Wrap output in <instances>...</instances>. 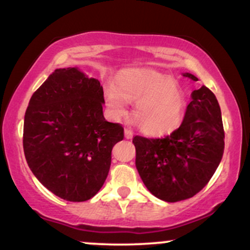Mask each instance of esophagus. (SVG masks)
I'll return each instance as SVG.
<instances>
[{"label":"esophagus","instance_id":"obj_1","mask_svg":"<svg viewBox=\"0 0 250 250\" xmlns=\"http://www.w3.org/2000/svg\"><path fill=\"white\" fill-rule=\"evenodd\" d=\"M133 135H134V133L133 131L130 130V129H128V128H125V139H133Z\"/></svg>","mask_w":250,"mask_h":250}]
</instances>
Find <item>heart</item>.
I'll return each mask as SVG.
<instances>
[{
	"label": "heart",
	"mask_w": 250,
	"mask_h": 250,
	"mask_svg": "<svg viewBox=\"0 0 250 250\" xmlns=\"http://www.w3.org/2000/svg\"><path fill=\"white\" fill-rule=\"evenodd\" d=\"M104 101L113 119L134 102L133 116L143 133L160 135L179 125L185 109V96L179 83L154 69H127L119 74L115 84L104 88Z\"/></svg>",
	"instance_id": "1"
}]
</instances>
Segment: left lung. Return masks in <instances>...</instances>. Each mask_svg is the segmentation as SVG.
Masks as SVG:
<instances>
[{
	"label": "left lung",
	"instance_id": "obj_1",
	"mask_svg": "<svg viewBox=\"0 0 250 250\" xmlns=\"http://www.w3.org/2000/svg\"><path fill=\"white\" fill-rule=\"evenodd\" d=\"M193 81L197 77L183 74ZM136 168L146 187L157 199L177 202L193 197L207 186L225 150L221 109L206 85L191 93L185 119L162 139H133Z\"/></svg>",
	"mask_w": 250,
	"mask_h": 250
}]
</instances>
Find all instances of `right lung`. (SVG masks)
Returning <instances> with one entry per match:
<instances>
[{
	"label": "right lung",
	"instance_id": "obj_1",
	"mask_svg": "<svg viewBox=\"0 0 250 250\" xmlns=\"http://www.w3.org/2000/svg\"><path fill=\"white\" fill-rule=\"evenodd\" d=\"M99 80L77 68L56 69L31 96L24 115L23 150L48 190L70 202L96 195L107 179L111 150L125 137L105 121Z\"/></svg>",
	"mask_w": 250,
	"mask_h": 250
}]
</instances>
